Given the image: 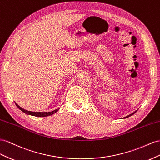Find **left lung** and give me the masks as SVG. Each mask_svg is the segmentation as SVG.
<instances>
[{"instance_id":"obj_1","label":"left lung","mask_w":160,"mask_h":160,"mask_svg":"<svg viewBox=\"0 0 160 160\" xmlns=\"http://www.w3.org/2000/svg\"><path fill=\"white\" fill-rule=\"evenodd\" d=\"M137 111H138V110H137ZM137 111H135V112H133V113H131V114H130V115H127V117H124V118H128L129 117H130V116H131V115H133V114H135V112H137Z\"/></svg>"}]
</instances>
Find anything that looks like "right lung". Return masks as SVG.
Segmentation results:
<instances>
[{
    "instance_id": "right-lung-1",
    "label": "right lung",
    "mask_w": 160,
    "mask_h": 160,
    "mask_svg": "<svg viewBox=\"0 0 160 160\" xmlns=\"http://www.w3.org/2000/svg\"><path fill=\"white\" fill-rule=\"evenodd\" d=\"M16 106L19 108L21 111L23 112L24 113L27 114V115H32V116H35V117H48V116H50L53 115V114L56 113V112L58 111L59 108L56 109V110L52 111L51 112H33V111H27L25 109L21 108L20 106L18 105V104L15 102Z\"/></svg>"
}]
</instances>
